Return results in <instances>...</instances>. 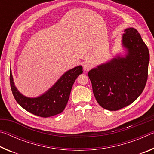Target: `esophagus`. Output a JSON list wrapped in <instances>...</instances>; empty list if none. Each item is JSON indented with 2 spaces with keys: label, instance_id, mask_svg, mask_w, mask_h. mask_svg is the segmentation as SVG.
<instances>
[{
  "label": "esophagus",
  "instance_id": "esophagus-1",
  "mask_svg": "<svg viewBox=\"0 0 154 154\" xmlns=\"http://www.w3.org/2000/svg\"><path fill=\"white\" fill-rule=\"evenodd\" d=\"M92 64L90 63H88V62H86V63L83 64V69H84L85 71H90V70L92 69Z\"/></svg>",
  "mask_w": 154,
  "mask_h": 154
}]
</instances>
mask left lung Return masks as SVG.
I'll return each instance as SVG.
<instances>
[{
	"label": "left lung",
	"mask_w": 154,
	"mask_h": 154,
	"mask_svg": "<svg viewBox=\"0 0 154 154\" xmlns=\"http://www.w3.org/2000/svg\"><path fill=\"white\" fill-rule=\"evenodd\" d=\"M122 45L124 56L88 72L96 100L103 108L117 111L130 105L141 94L148 76L149 52L139 32L134 28L124 30Z\"/></svg>",
	"instance_id": "left-lung-1"
}]
</instances>
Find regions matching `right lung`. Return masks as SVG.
<instances>
[{"instance_id": "right-lung-1", "label": "right lung", "mask_w": 154, "mask_h": 154, "mask_svg": "<svg viewBox=\"0 0 154 154\" xmlns=\"http://www.w3.org/2000/svg\"><path fill=\"white\" fill-rule=\"evenodd\" d=\"M83 72L82 66L73 68L62 75L53 86L38 97L29 98L20 93L15 87L11 71L10 84L17 103L25 110L42 118L61 113L66 107L72 85L77 77Z\"/></svg>"}]
</instances>
